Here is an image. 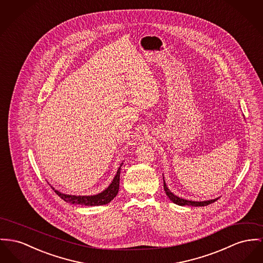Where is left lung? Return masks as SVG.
<instances>
[{"instance_id":"1","label":"left lung","mask_w":263,"mask_h":263,"mask_svg":"<svg viewBox=\"0 0 263 263\" xmlns=\"http://www.w3.org/2000/svg\"><path fill=\"white\" fill-rule=\"evenodd\" d=\"M163 189H164V192L166 193V195L170 197V199L175 202V204L177 205H192V206H205V205H209L210 203H213L214 201H216L218 198H215V199H210V200H205V201H193V200H186V199H183V198H180L178 196L175 195L174 193H172L166 184H165V181L163 179Z\"/></svg>"}]
</instances>
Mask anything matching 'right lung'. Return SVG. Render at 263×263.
<instances>
[{
    "mask_svg": "<svg viewBox=\"0 0 263 263\" xmlns=\"http://www.w3.org/2000/svg\"><path fill=\"white\" fill-rule=\"evenodd\" d=\"M123 164V163H122ZM121 164V166H122ZM121 166L119 167L117 175L114 177L111 183L108 185L107 189H105L104 192H102L96 195H70L60 193L59 191H55L53 186H51L62 199H64L68 203L72 204H81V205H88V206H95V205H103L110 202L119 193V186H120V175H121Z\"/></svg>",
    "mask_w": 263,
    "mask_h": 263,
    "instance_id": "obj_1",
    "label": "right lung"
}]
</instances>
